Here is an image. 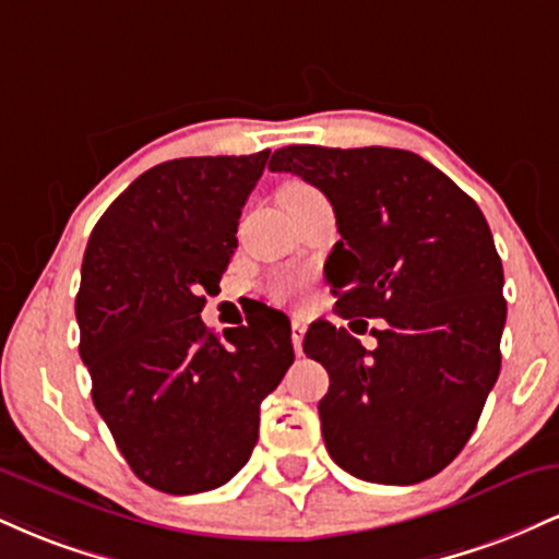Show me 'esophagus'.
<instances>
[{
  "label": "esophagus",
  "instance_id": "esophagus-1",
  "mask_svg": "<svg viewBox=\"0 0 559 559\" xmlns=\"http://www.w3.org/2000/svg\"><path fill=\"white\" fill-rule=\"evenodd\" d=\"M305 331H307V323L301 318H294L292 320V344H294V352L301 355V338H305Z\"/></svg>",
  "mask_w": 559,
  "mask_h": 559
}]
</instances>
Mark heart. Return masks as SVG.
Returning <instances> with one entry per match:
<instances>
[{"instance_id":"b5f03b06","label":"heart","mask_w":559,"mask_h":559,"mask_svg":"<svg viewBox=\"0 0 559 559\" xmlns=\"http://www.w3.org/2000/svg\"><path fill=\"white\" fill-rule=\"evenodd\" d=\"M316 194L318 191L312 189V186H307L301 181H292L281 189V199H301V197H316ZM297 292H299L297 281H284V284L275 286V294H278V297H294Z\"/></svg>"}]
</instances>
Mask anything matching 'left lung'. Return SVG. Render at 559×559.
<instances>
[{"label":"left lung","mask_w":559,"mask_h":559,"mask_svg":"<svg viewBox=\"0 0 559 559\" xmlns=\"http://www.w3.org/2000/svg\"><path fill=\"white\" fill-rule=\"evenodd\" d=\"M267 168L329 197L342 241L325 281L338 316L381 318L376 349L329 320L305 336V355L331 378L318 413L333 463L370 484L436 476L476 431L502 365L504 273L489 223L407 150L294 144Z\"/></svg>","instance_id":"left-lung-1"}]
</instances>
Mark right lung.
<instances>
[{
	"label": "right lung",
	"instance_id": "obj_1",
	"mask_svg": "<svg viewBox=\"0 0 559 559\" xmlns=\"http://www.w3.org/2000/svg\"><path fill=\"white\" fill-rule=\"evenodd\" d=\"M271 152L181 157L133 181L86 243L75 318L96 413L131 471L165 493L228 484L258 444L260 404L294 362L292 325L262 305L215 336L241 207Z\"/></svg>",
	"mask_w": 559,
	"mask_h": 559
}]
</instances>
